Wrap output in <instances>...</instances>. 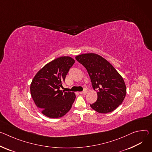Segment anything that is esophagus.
I'll use <instances>...</instances> for the list:
<instances>
[{
  "label": "esophagus",
  "instance_id": "34e87169",
  "mask_svg": "<svg viewBox=\"0 0 152 152\" xmlns=\"http://www.w3.org/2000/svg\"><path fill=\"white\" fill-rule=\"evenodd\" d=\"M87 92V89H84L82 91L79 92V93H80V94H86Z\"/></svg>",
  "mask_w": 152,
  "mask_h": 152
}]
</instances>
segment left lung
<instances>
[{
    "mask_svg": "<svg viewBox=\"0 0 152 152\" xmlns=\"http://www.w3.org/2000/svg\"><path fill=\"white\" fill-rule=\"evenodd\" d=\"M76 59L87 70L98 99L90 107L100 113L113 112L122 104L126 95V86L113 65L94 53L80 54Z\"/></svg>",
    "mask_w": 152,
    "mask_h": 152,
    "instance_id": "obj_1",
    "label": "left lung"
}]
</instances>
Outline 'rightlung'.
I'll use <instances>...</instances> for the list:
<instances>
[{"label":"right lung","instance_id":"obj_1","mask_svg":"<svg viewBox=\"0 0 152 152\" xmlns=\"http://www.w3.org/2000/svg\"><path fill=\"white\" fill-rule=\"evenodd\" d=\"M74 64L75 60L70 57H60L46 64L34 77L30 86L31 97L46 116L61 118L71 109L75 94L60 90V88Z\"/></svg>","mask_w":152,"mask_h":152}]
</instances>
